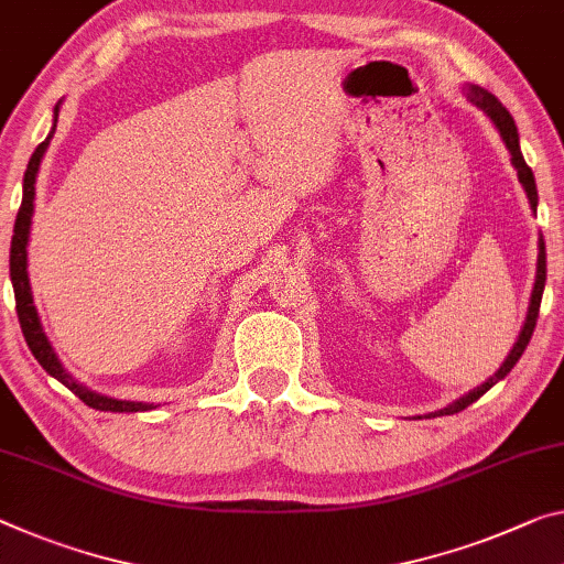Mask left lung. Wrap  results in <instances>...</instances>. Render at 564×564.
<instances>
[{"label": "left lung", "mask_w": 564, "mask_h": 564, "mask_svg": "<svg viewBox=\"0 0 564 564\" xmlns=\"http://www.w3.org/2000/svg\"><path fill=\"white\" fill-rule=\"evenodd\" d=\"M469 100L474 102V106H479L487 116L494 120V126H497V131L501 133V141L507 143L509 153H512V166L517 169V176H519V184L524 186L527 192V198H530L532 209H536V184H534V173L532 169L527 166L524 155L522 151H519V133H517V126H514V118L509 116V110L501 106V102L494 98V95L489 90L479 88V85H471L469 88ZM544 280H547V252H544V241L540 239V259H536V282H534V290H532V302H530V315H527V323L522 327V333H519V340L514 345V350L509 352V358L505 360V366H501L494 376L487 380V383L476 388V391H471L469 395H464L462 401H456L454 405H448V409L438 411L436 415H452V413H458L464 411L466 405H471L474 401H479V398L489 391V388L497 383V380H501L507 376L509 370H512L517 366V360L522 358V352L527 345H530V337L534 333L536 327V317H540V302H542V292H544Z\"/></svg>", "instance_id": "obj_1"}]
</instances>
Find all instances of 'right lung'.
<instances>
[{
    "mask_svg": "<svg viewBox=\"0 0 564 564\" xmlns=\"http://www.w3.org/2000/svg\"><path fill=\"white\" fill-rule=\"evenodd\" d=\"M55 120H57V108H55ZM55 133V126H52L50 135L42 141L37 149H34L32 159L28 163V171H24V192H22V206L17 212L14 221V234H12V249H10V276L14 288V300H17V317H20V327L24 333V340H28L30 350L42 368H45L52 378H57L59 383L80 398L85 405H90L95 411H116V413H133V411H151L153 403H135V401H116V398L93 393L88 388L75 383V380L67 376L65 368L59 366L57 355L52 352L45 333L40 327L37 310L32 305V290H30V276H28V239H30V224H32V212H34V178H37L40 161L45 155L50 138Z\"/></svg>",
    "mask_w": 564,
    "mask_h": 564,
    "instance_id": "obj_1",
    "label": "right lung"
}]
</instances>
